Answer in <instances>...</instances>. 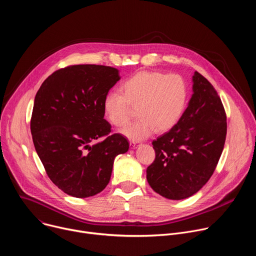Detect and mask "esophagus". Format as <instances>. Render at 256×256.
Wrapping results in <instances>:
<instances>
[{"label": "esophagus", "instance_id": "esophagus-1", "mask_svg": "<svg viewBox=\"0 0 256 256\" xmlns=\"http://www.w3.org/2000/svg\"><path fill=\"white\" fill-rule=\"evenodd\" d=\"M130 149H136L138 147V142H134V140H130Z\"/></svg>", "mask_w": 256, "mask_h": 256}]
</instances>
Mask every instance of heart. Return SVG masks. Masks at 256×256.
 <instances>
[{"instance_id": "obj_1", "label": "heart", "mask_w": 256, "mask_h": 256, "mask_svg": "<svg viewBox=\"0 0 256 256\" xmlns=\"http://www.w3.org/2000/svg\"><path fill=\"white\" fill-rule=\"evenodd\" d=\"M120 94L110 92L104 97L103 112L109 122L120 128L128 122L130 108H136L138 120L120 130L132 140L173 128L188 98V85L181 76L151 70L136 72L120 85Z\"/></svg>"}]
</instances>
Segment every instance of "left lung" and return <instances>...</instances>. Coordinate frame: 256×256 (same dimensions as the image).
<instances>
[{
  "label": "left lung",
  "mask_w": 256,
  "mask_h": 256,
  "mask_svg": "<svg viewBox=\"0 0 256 256\" xmlns=\"http://www.w3.org/2000/svg\"><path fill=\"white\" fill-rule=\"evenodd\" d=\"M226 114L212 85L192 76V95L178 122L154 140V162L147 168L150 186L168 200L196 194L212 175L224 149Z\"/></svg>",
  "instance_id": "8db88e82"
}]
</instances>
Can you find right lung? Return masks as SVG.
Returning a JSON list of instances; mask_svg holds the SVG:
<instances>
[{"mask_svg":"<svg viewBox=\"0 0 256 256\" xmlns=\"http://www.w3.org/2000/svg\"><path fill=\"white\" fill-rule=\"evenodd\" d=\"M120 79L116 68L76 64L52 72L36 93L30 124L34 147L50 180L68 196L101 192L116 157L128 150L124 136L110 134L103 112L104 97Z\"/></svg>","mask_w":256,"mask_h":256,"instance_id":"right-lung-1","label":"right lung"}]
</instances>
